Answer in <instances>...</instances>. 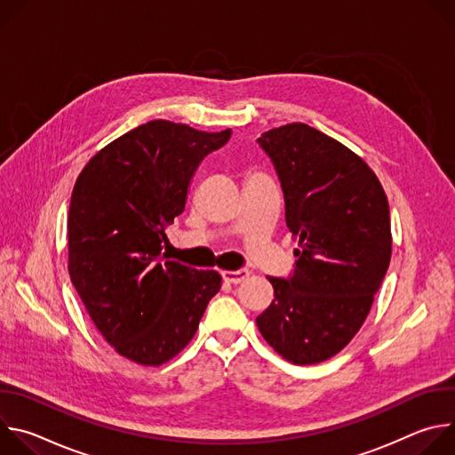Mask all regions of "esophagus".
Returning <instances> with one entry per match:
<instances>
[{
	"label": "esophagus",
	"instance_id": "1",
	"mask_svg": "<svg viewBox=\"0 0 455 455\" xmlns=\"http://www.w3.org/2000/svg\"><path fill=\"white\" fill-rule=\"evenodd\" d=\"M248 275H250L248 270H237V272H228V270H225V272H221L223 281L228 283V284H239V283L244 281Z\"/></svg>",
	"mask_w": 455,
	"mask_h": 455
}]
</instances>
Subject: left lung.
I'll return each mask as SVG.
<instances>
[{
  "mask_svg": "<svg viewBox=\"0 0 455 455\" xmlns=\"http://www.w3.org/2000/svg\"><path fill=\"white\" fill-rule=\"evenodd\" d=\"M259 144L277 169L299 248L290 279L268 277L274 300L257 328L284 360L318 363L340 353L371 311L393 253L388 202L363 158L307 124L274 127Z\"/></svg>",
  "mask_w": 455,
  "mask_h": 455,
  "instance_id": "8db88e82",
  "label": "left lung"
}]
</instances>
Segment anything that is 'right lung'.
<instances>
[{
  "instance_id": "right-lung-1",
  "label": "right lung",
  "mask_w": 455,
  "mask_h": 455,
  "mask_svg": "<svg viewBox=\"0 0 455 455\" xmlns=\"http://www.w3.org/2000/svg\"><path fill=\"white\" fill-rule=\"evenodd\" d=\"M230 133L149 120L95 153L74 185L72 284L104 340L135 363L158 367L183 351L221 288L218 272L160 255L194 171Z\"/></svg>"
}]
</instances>
